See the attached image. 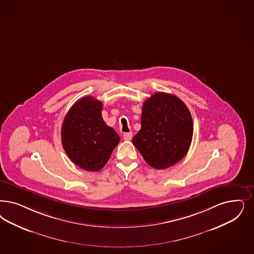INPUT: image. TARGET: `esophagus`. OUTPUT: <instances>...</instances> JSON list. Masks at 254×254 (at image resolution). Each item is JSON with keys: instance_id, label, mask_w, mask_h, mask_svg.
I'll use <instances>...</instances> for the list:
<instances>
[{"instance_id": "34e87169", "label": "esophagus", "mask_w": 254, "mask_h": 254, "mask_svg": "<svg viewBox=\"0 0 254 254\" xmlns=\"http://www.w3.org/2000/svg\"><path fill=\"white\" fill-rule=\"evenodd\" d=\"M124 137V140H130L132 139V132H128V133H125L123 135Z\"/></svg>"}]
</instances>
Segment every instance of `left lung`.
<instances>
[{
    "label": "left lung",
    "instance_id": "obj_1",
    "mask_svg": "<svg viewBox=\"0 0 254 254\" xmlns=\"http://www.w3.org/2000/svg\"><path fill=\"white\" fill-rule=\"evenodd\" d=\"M140 131L132 139L149 165L161 170L187 155L193 135L191 114L174 95L155 93L142 105Z\"/></svg>",
    "mask_w": 254,
    "mask_h": 254
}]
</instances>
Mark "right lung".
I'll return each mask as SVG.
<instances>
[{"mask_svg": "<svg viewBox=\"0 0 254 254\" xmlns=\"http://www.w3.org/2000/svg\"><path fill=\"white\" fill-rule=\"evenodd\" d=\"M102 103L84 96L70 108L62 125V143L68 158L79 168L97 172L105 166L120 136L104 122Z\"/></svg>", "mask_w": 254, "mask_h": 254, "instance_id": "1", "label": "right lung"}]
</instances>
